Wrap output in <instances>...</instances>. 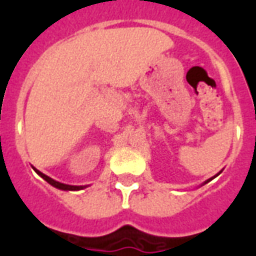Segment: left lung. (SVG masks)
<instances>
[{"instance_id":"8db88e82","label":"left lung","mask_w":256,"mask_h":256,"mask_svg":"<svg viewBox=\"0 0 256 256\" xmlns=\"http://www.w3.org/2000/svg\"><path fill=\"white\" fill-rule=\"evenodd\" d=\"M210 180H212V178H210V180H206V182H210Z\"/></svg>"}]
</instances>
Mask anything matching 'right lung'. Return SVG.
<instances>
[{
    "mask_svg": "<svg viewBox=\"0 0 256 256\" xmlns=\"http://www.w3.org/2000/svg\"><path fill=\"white\" fill-rule=\"evenodd\" d=\"M33 169H34V168H33ZM34 172H36L37 174L40 176V177H42V178H44V180H46L48 184H50L52 186H54V188L62 189V190H80V189L86 188V186H75V185L62 184V182H58V181H54V178H50V177L46 176L44 173H42L40 170H37V169H34Z\"/></svg>",
    "mask_w": 256,
    "mask_h": 256,
    "instance_id": "right-lung-1",
    "label": "right lung"
}]
</instances>
